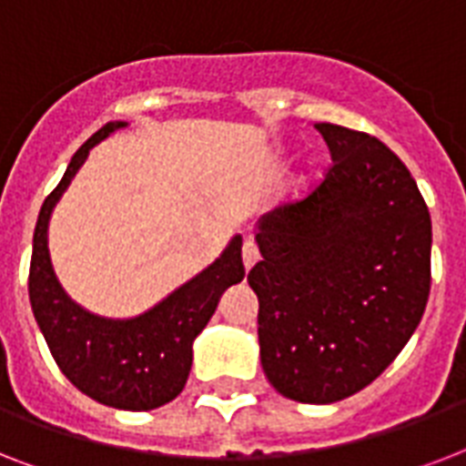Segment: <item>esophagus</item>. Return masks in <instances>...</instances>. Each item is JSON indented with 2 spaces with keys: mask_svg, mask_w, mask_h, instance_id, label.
<instances>
[{
  "mask_svg": "<svg viewBox=\"0 0 466 466\" xmlns=\"http://www.w3.org/2000/svg\"><path fill=\"white\" fill-rule=\"evenodd\" d=\"M258 258H261V254H258V247H256L254 241L251 239L244 241V247H241V261H244V268L247 270L254 268Z\"/></svg>",
  "mask_w": 466,
  "mask_h": 466,
  "instance_id": "obj_1",
  "label": "esophagus"
}]
</instances>
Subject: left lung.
<instances>
[{
	"label": "left lung",
	"mask_w": 466,
	"mask_h": 466,
	"mask_svg": "<svg viewBox=\"0 0 466 466\" xmlns=\"http://www.w3.org/2000/svg\"><path fill=\"white\" fill-rule=\"evenodd\" d=\"M331 168L299 203L256 222L258 346L268 382L333 404L390 368L431 292V212L387 145L317 123Z\"/></svg>",
	"instance_id": "obj_1"
}]
</instances>
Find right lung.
Here are the masks:
<instances>
[{"label": "right lung", "instance_id": "obj_1", "mask_svg": "<svg viewBox=\"0 0 466 466\" xmlns=\"http://www.w3.org/2000/svg\"><path fill=\"white\" fill-rule=\"evenodd\" d=\"M126 126L123 120H113L91 135L76 149L57 188L46 198L33 232L28 298L57 368L76 390L113 409L152 411L186 387L193 340L215 314L222 292L244 280V263L241 237L234 234L208 268L168 292L152 309L130 319L98 317L69 298L50 261L47 225L91 147Z\"/></svg>", "mask_w": 466, "mask_h": 466}]
</instances>
